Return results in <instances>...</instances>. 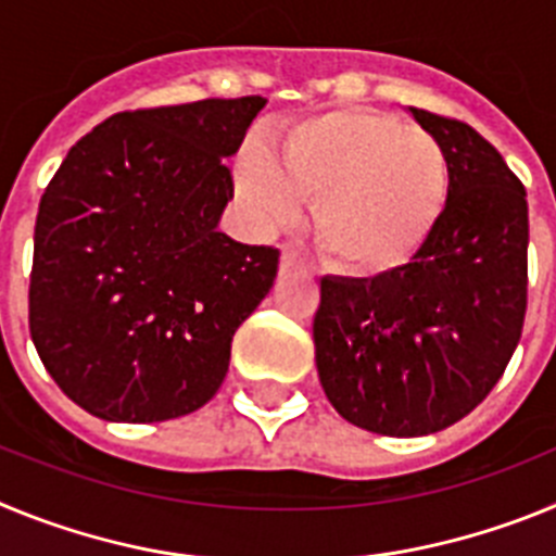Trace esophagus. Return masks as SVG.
Segmentation results:
<instances>
[{
  "label": "esophagus",
  "mask_w": 556,
  "mask_h": 556,
  "mask_svg": "<svg viewBox=\"0 0 556 556\" xmlns=\"http://www.w3.org/2000/svg\"><path fill=\"white\" fill-rule=\"evenodd\" d=\"M292 273H306V262H303L301 255L294 253L292 248H283V253H281V275H292Z\"/></svg>",
  "instance_id": "obj_1"
}]
</instances>
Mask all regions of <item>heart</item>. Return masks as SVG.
Masks as SVG:
<instances>
[{
	"instance_id": "1",
	"label": "heart",
	"mask_w": 556,
	"mask_h": 556,
	"mask_svg": "<svg viewBox=\"0 0 556 556\" xmlns=\"http://www.w3.org/2000/svg\"><path fill=\"white\" fill-rule=\"evenodd\" d=\"M236 194L258 228H281L314 203V233L339 273L376 278L409 264L448 205L443 144L370 108H333L294 122L278 155L242 147Z\"/></svg>"
}]
</instances>
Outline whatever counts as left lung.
<instances>
[{
	"label": "left lung",
	"mask_w": 556,
	"mask_h": 556,
	"mask_svg": "<svg viewBox=\"0 0 556 556\" xmlns=\"http://www.w3.org/2000/svg\"><path fill=\"white\" fill-rule=\"evenodd\" d=\"M406 111L448 155L443 219L395 273L326 275L314 314L328 401L384 437L434 434L473 412L507 370L527 314V189L470 125Z\"/></svg>",
	"instance_id": "1"
}]
</instances>
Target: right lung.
I'll list each match as a JSON object with an SVG mask.
<instances>
[{"label": "right lung", "instance_id": "obj_1", "mask_svg": "<svg viewBox=\"0 0 556 556\" xmlns=\"http://www.w3.org/2000/svg\"><path fill=\"white\" fill-rule=\"evenodd\" d=\"M264 97L116 113L43 191L29 333L55 384L111 424L198 412L236 328L267 298L278 250L230 239L233 159Z\"/></svg>", "mask_w": 556, "mask_h": 556}]
</instances>
